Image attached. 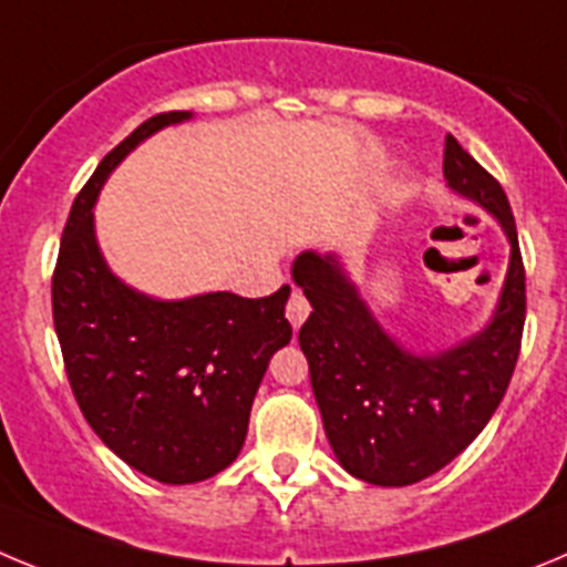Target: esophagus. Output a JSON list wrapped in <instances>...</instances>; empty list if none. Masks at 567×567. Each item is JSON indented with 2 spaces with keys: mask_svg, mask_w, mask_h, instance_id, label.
<instances>
[{
  "mask_svg": "<svg viewBox=\"0 0 567 567\" xmlns=\"http://www.w3.org/2000/svg\"><path fill=\"white\" fill-rule=\"evenodd\" d=\"M285 313H288V321L293 324V330H299L305 324V319H308L310 302L305 299L302 293H299V290H293L288 299V308H285Z\"/></svg>",
  "mask_w": 567,
  "mask_h": 567,
  "instance_id": "esophagus-1",
  "label": "esophagus"
}]
</instances>
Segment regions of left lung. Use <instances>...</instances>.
Instances as JSON below:
<instances>
[{"mask_svg": "<svg viewBox=\"0 0 567 567\" xmlns=\"http://www.w3.org/2000/svg\"><path fill=\"white\" fill-rule=\"evenodd\" d=\"M443 177L492 214L512 246L492 319L457 344L415 353L375 319L339 254L293 259V282L313 308L299 347L324 435L341 468L372 486H412L455 461L492 421L519 355L525 271L506 192L452 135Z\"/></svg>", "mask_w": 567, "mask_h": 567, "instance_id": "obj_1", "label": "left lung"}]
</instances>
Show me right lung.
Listing matches in <instances>:
<instances>
[{"label":"right lung","instance_id":"right-lung-1","mask_svg":"<svg viewBox=\"0 0 567 567\" xmlns=\"http://www.w3.org/2000/svg\"><path fill=\"white\" fill-rule=\"evenodd\" d=\"M192 112H163L121 141L70 208L53 274V321L73 395L95 435L135 472L186 486L237 461L268 361L293 336L290 288L262 299L228 290L155 299L110 271L95 200L146 137Z\"/></svg>","mask_w":567,"mask_h":567}]
</instances>
